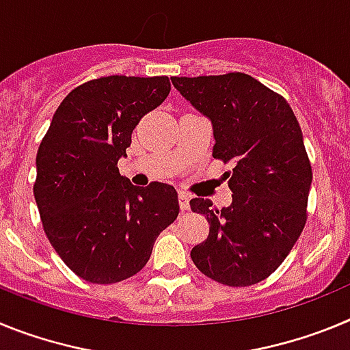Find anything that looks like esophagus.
<instances>
[{
  "label": "esophagus",
  "mask_w": 350,
  "mask_h": 350,
  "mask_svg": "<svg viewBox=\"0 0 350 350\" xmlns=\"http://www.w3.org/2000/svg\"><path fill=\"white\" fill-rule=\"evenodd\" d=\"M178 205H180V208L184 210H189V194L185 193H180L178 194Z\"/></svg>",
  "instance_id": "obj_1"
}]
</instances>
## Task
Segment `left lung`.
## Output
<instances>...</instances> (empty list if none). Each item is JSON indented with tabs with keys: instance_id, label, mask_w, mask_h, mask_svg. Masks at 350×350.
Returning <instances> with one entry per match:
<instances>
[{
	"instance_id": "obj_1",
	"label": "left lung",
	"mask_w": 350,
	"mask_h": 350,
	"mask_svg": "<svg viewBox=\"0 0 350 350\" xmlns=\"http://www.w3.org/2000/svg\"><path fill=\"white\" fill-rule=\"evenodd\" d=\"M172 82L212 120V156L234 165L226 175L230 206L189 202L210 224L205 242L191 250L193 262L224 286L261 282L282 265L307 222L312 166L298 119L282 96L240 71Z\"/></svg>"
}]
</instances>
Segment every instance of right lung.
Wrapping results in <instances>:
<instances>
[{
    "instance_id": "obj_1",
    "label": "right lung",
    "mask_w": 350,
    "mask_h": 350,
    "mask_svg": "<svg viewBox=\"0 0 350 350\" xmlns=\"http://www.w3.org/2000/svg\"><path fill=\"white\" fill-rule=\"evenodd\" d=\"M168 77L89 80L63 100L36 154L43 230L64 265L92 284L137 275L178 215L175 187H137L117 168L142 117L170 94Z\"/></svg>"
}]
</instances>
